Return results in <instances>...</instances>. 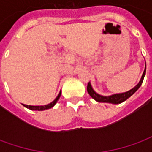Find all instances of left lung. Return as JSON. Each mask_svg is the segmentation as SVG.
<instances>
[{
	"instance_id": "1",
	"label": "left lung",
	"mask_w": 152,
	"mask_h": 152,
	"mask_svg": "<svg viewBox=\"0 0 152 152\" xmlns=\"http://www.w3.org/2000/svg\"><path fill=\"white\" fill-rule=\"evenodd\" d=\"M145 74H146V65H145V69H144L142 76L141 77V80H139V82L137 83V86H135L133 89H131L130 90H129L127 92L120 93V94H112V95L109 96L101 95V94H99L98 93H96L95 91L94 90L90 82L88 83L87 91L89 93V95L91 96L93 99H94L95 101H97V102H108V103H112V104H119V103H121V102H124L125 100H127L129 97H131V96L134 94V93L137 91V89L140 88V86H142V81H143Z\"/></svg>"
}]
</instances>
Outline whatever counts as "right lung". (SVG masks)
Segmentation results:
<instances>
[{
    "label": "right lung",
    "mask_w": 152,
    "mask_h": 152,
    "mask_svg": "<svg viewBox=\"0 0 152 152\" xmlns=\"http://www.w3.org/2000/svg\"><path fill=\"white\" fill-rule=\"evenodd\" d=\"M60 96H61V91L58 94V95L57 96V98L54 100H53V102H51L49 104H47V105H44V106H31V105H25L23 104L25 107H27V108L30 109V110H32V111H44V110H47V109H50L51 107H53V106L55 105L58 102V100L59 99Z\"/></svg>",
    "instance_id": "add662e5"
}]
</instances>
